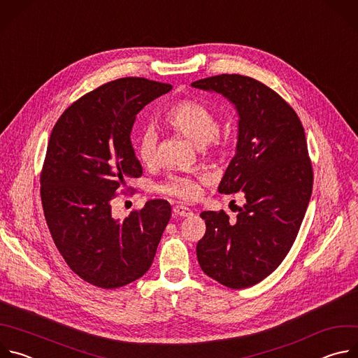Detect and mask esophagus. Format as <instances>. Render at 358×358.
<instances>
[{
    "label": "esophagus",
    "instance_id": "1",
    "mask_svg": "<svg viewBox=\"0 0 358 358\" xmlns=\"http://www.w3.org/2000/svg\"><path fill=\"white\" fill-rule=\"evenodd\" d=\"M173 213L178 217H191L192 215V211L188 207H184V206H176L173 208Z\"/></svg>",
    "mask_w": 358,
    "mask_h": 358
}]
</instances>
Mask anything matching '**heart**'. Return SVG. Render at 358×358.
Listing matches in <instances>:
<instances>
[{
    "instance_id": "heart-1",
    "label": "heart",
    "mask_w": 358,
    "mask_h": 358,
    "mask_svg": "<svg viewBox=\"0 0 358 358\" xmlns=\"http://www.w3.org/2000/svg\"><path fill=\"white\" fill-rule=\"evenodd\" d=\"M163 120L170 129L182 134L194 144L202 145L203 150L220 152L227 144V140L218 133L220 123L217 116L195 100L185 99L177 101L164 113ZM136 152L138 160L145 166L156 162L157 133L155 130L148 127L140 133L136 141ZM203 181V177L174 174L159 185V191L184 201H194L201 194V182Z\"/></svg>"
}]
</instances>
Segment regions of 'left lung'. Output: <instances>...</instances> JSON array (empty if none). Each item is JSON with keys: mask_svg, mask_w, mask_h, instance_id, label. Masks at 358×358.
I'll list each match as a JSON object with an SVG mask.
<instances>
[{"mask_svg": "<svg viewBox=\"0 0 358 358\" xmlns=\"http://www.w3.org/2000/svg\"><path fill=\"white\" fill-rule=\"evenodd\" d=\"M191 86L235 105L236 152L218 191L245 196L235 220L225 211L201 213L207 231L196 243L198 264L221 285L245 289L282 264L308 210L313 169L304 129L287 101L253 78L218 75Z\"/></svg>", "mask_w": 358, "mask_h": 358, "instance_id": "1", "label": "left lung"}]
</instances>
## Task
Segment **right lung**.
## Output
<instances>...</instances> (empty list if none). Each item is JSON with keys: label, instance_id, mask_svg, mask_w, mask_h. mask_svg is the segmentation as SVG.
<instances>
[{"label": "right lung", "instance_id": "right-lung-1", "mask_svg": "<svg viewBox=\"0 0 358 358\" xmlns=\"http://www.w3.org/2000/svg\"><path fill=\"white\" fill-rule=\"evenodd\" d=\"M171 89L144 78L108 82L73 101L50 133L41 173L45 220L68 266L93 286L141 278L170 221L164 199L124 220L112 215V201L127 178L143 174L130 140L137 113Z\"/></svg>", "mask_w": 358, "mask_h": 358}]
</instances>
